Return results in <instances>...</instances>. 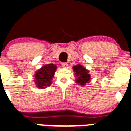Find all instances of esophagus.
I'll return each mask as SVG.
<instances>
[{
  "label": "esophagus",
  "mask_w": 131,
  "mask_h": 131,
  "mask_svg": "<svg viewBox=\"0 0 131 131\" xmlns=\"http://www.w3.org/2000/svg\"><path fill=\"white\" fill-rule=\"evenodd\" d=\"M62 66L63 67V68H68V63H63L62 64Z\"/></svg>",
  "instance_id": "obj_1"
}]
</instances>
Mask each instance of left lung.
<instances>
[{"instance_id": "obj_1", "label": "left lung", "mask_w": 131, "mask_h": 131, "mask_svg": "<svg viewBox=\"0 0 131 131\" xmlns=\"http://www.w3.org/2000/svg\"><path fill=\"white\" fill-rule=\"evenodd\" d=\"M73 69L75 71V74L77 77V83L82 86H84L87 83H89L90 80L89 71L79 64L73 67Z\"/></svg>"}]
</instances>
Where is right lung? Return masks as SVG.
I'll list each match as a JSON object with an SVG mask.
<instances>
[{"label":"right lung","instance_id":"1","mask_svg":"<svg viewBox=\"0 0 131 131\" xmlns=\"http://www.w3.org/2000/svg\"><path fill=\"white\" fill-rule=\"evenodd\" d=\"M57 68L54 64H47L43 66L35 74V83L39 88H45L51 84V80Z\"/></svg>","mask_w":131,"mask_h":131}]
</instances>
